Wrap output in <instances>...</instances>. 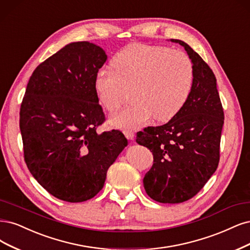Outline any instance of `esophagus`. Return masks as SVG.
I'll list each match as a JSON object with an SVG mask.
<instances>
[{
	"mask_svg": "<svg viewBox=\"0 0 250 250\" xmlns=\"http://www.w3.org/2000/svg\"><path fill=\"white\" fill-rule=\"evenodd\" d=\"M124 134H125V136L127 137L128 140H131V141L134 140V132L126 130V131H124Z\"/></svg>",
	"mask_w": 250,
	"mask_h": 250,
	"instance_id": "obj_1",
	"label": "esophagus"
}]
</instances>
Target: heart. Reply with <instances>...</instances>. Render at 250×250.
Here are the masks:
<instances>
[{
	"instance_id": "heart-1",
	"label": "heart",
	"mask_w": 250,
	"mask_h": 250,
	"mask_svg": "<svg viewBox=\"0 0 250 250\" xmlns=\"http://www.w3.org/2000/svg\"><path fill=\"white\" fill-rule=\"evenodd\" d=\"M113 70L103 68L94 79L100 104L108 111L121 106L130 90L132 102L110 117L113 125L140 128L154 117L167 122L177 116L190 96L193 64L186 54L162 45L133 43L111 60Z\"/></svg>"
}]
</instances>
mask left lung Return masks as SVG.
<instances>
[{
  "label": "left lung",
  "mask_w": 250,
  "mask_h": 250,
  "mask_svg": "<svg viewBox=\"0 0 250 250\" xmlns=\"http://www.w3.org/2000/svg\"><path fill=\"white\" fill-rule=\"evenodd\" d=\"M184 46L194 69L193 87L180 113L160 126L137 132L136 143L154 156L145 175L144 187L152 200L163 204L183 203L197 194L216 170L225 114L209 65L187 43Z\"/></svg>",
  "instance_id": "1"
}]
</instances>
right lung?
I'll return each instance as SVG.
<instances>
[{
    "label": "right lung",
    "instance_id": "1",
    "mask_svg": "<svg viewBox=\"0 0 250 250\" xmlns=\"http://www.w3.org/2000/svg\"><path fill=\"white\" fill-rule=\"evenodd\" d=\"M106 59L93 43H70L37 66L25 89L20 111L24 161L59 200L81 203L95 196L128 145L120 130L96 131L105 116L94 79Z\"/></svg>",
    "mask_w": 250,
    "mask_h": 250
}]
</instances>
